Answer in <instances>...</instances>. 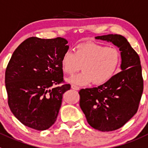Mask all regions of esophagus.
I'll return each instance as SVG.
<instances>
[{"label": "esophagus", "mask_w": 148, "mask_h": 148, "mask_svg": "<svg viewBox=\"0 0 148 148\" xmlns=\"http://www.w3.org/2000/svg\"><path fill=\"white\" fill-rule=\"evenodd\" d=\"M71 88L74 89V90H78L79 89V88L78 87V86H74V85H71Z\"/></svg>", "instance_id": "34e87169"}]
</instances>
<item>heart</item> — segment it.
Listing matches in <instances>:
<instances>
[{
  "instance_id": "1",
  "label": "heart",
  "mask_w": 148,
  "mask_h": 148,
  "mask_svg": "<svg viewBox=\"0 0 148 148\" xmlns=\"http://www.w3.org/2000/svg\"><path fill=\"white\" fill-rule=\"evenodd\" d=\"M120 63L118 49L92 42H81L76 46L75 53L66 51L61 59L62 71L66 74L71 75L82 68V73L67 79L79 86L92 82L95 85L106 83L114 77Z\"/></svg>"
}]
</instances>
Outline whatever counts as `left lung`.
Instances as JSON below:
<instances>
[{"label": "left lung", "instance_id": "left-lung-1", "mask_svg": "<svg viewBox=\"0 0 148 148\" xmlns=\"http://www.w3.org/2000/svg\"><path fill=\"white\" fill-rule=\"evenodd\" d=\"M95 38L119 48L122 71L98 87L81 89L79 106L91 127L108 132L120 128L137 112L143 92L142 66L139 55L125 37L108 34Z\"/></svg>", "mask_w": 148, "mask_h": 148}]
</instances>
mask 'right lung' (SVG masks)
Returning a JSON list of instances; mask_svg holds the SVG:
<instances>
[{
    "instance_id": "add662e5",
    "label": "right lung",
    "mask_w": 148,
    "mask_h": 148,
    "mask_svg": "<svg viewBox=\"0 0 148 148\" xmlns=\"http://www.w3.org/2000/svg\"><path fill=\"white\" fill-rule=\"evenodd\" d=\"M67 43L62 38L32 37L12 54L5 72L8 104L23 125L44 130L55 122L62 94L71 88L70 84L55 86L64 83L61 59Z\"/></svg>"
}]
</instances>
